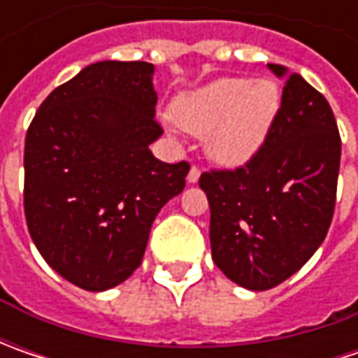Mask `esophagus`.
<instances>
[{
	"mask_svg": "<svg viewBox=\"0 0 358 358\" xmlns=\"http://www.w3.org/2000/svg\"><path fill=\"white\" fill-rule=\"evenodd\" d=\"M199 177H201L199 169H197V167H191V171H189V175H187V183L195 185V183L199 181Z\"/></svg>",
	"mask_w": 358,
	"mask_h": 358,
	"instance_id": "1",
	"label": "esophagus"
}]
</instances>
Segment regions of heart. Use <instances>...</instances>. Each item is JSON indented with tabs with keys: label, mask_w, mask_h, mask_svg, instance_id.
Wrapping results in <instances>:
<instances>
[{
	"label": "heart",
	"mask_w": 358,
	"mask_h": 358,
	"mask_svg": "<svg viewBox=\"0 0 358 358\" xmlns=\"http://www.w3.org/2000/svg\"><path fill=\"white\" fill-rule=\"evenodd\" d=\"M279 111V85L249 77H219L173 101L177 125L187 133L205 135L207 155L223 167H241L257 157Z\"/></svg>",
	"instance_id": "obj_1"
}]
</instances>
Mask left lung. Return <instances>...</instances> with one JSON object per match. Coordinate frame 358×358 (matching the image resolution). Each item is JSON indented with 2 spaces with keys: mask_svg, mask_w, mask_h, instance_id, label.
I'll list each match as a JSON object with an SVG mask.
<instances>
[{
  "mask_svg": "<svg viewBox=\"0 0 358 358\" xmlns=\"http://www.w3.org/2000/svg\"><path fill=\"white\" fill-rule=\"evenodd\" d=\"M281 111L261 153L235 171L203 173L211 255L249 291L287 281L321 247L335 211L341 137L329 101L287 67Z\"/></svg>",
  "mask_w": 358,
  "mask_h": 358,
  "instance_id": "8db88e82",
  "label": "left lung"
}]
</instances>
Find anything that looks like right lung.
<instances>
[{
  "label": "right lung",
  "mask_w": 358,
  "mask_h": 358,
  "mask_svg": "<svg viewBox=\"0 0 358 358\" xmlns=\"http://www.w3.org/2000/svg\"><path fill=\"white\" fill-rule=\"evenodd\" d=\"M155 65L97 62L39 105L25 137V221L37 251L85 291L113 289L141 265L149 231L189 165L159 161Z\"/></svg>",
  "instance_id": "obj_1"
}]
</instances>
